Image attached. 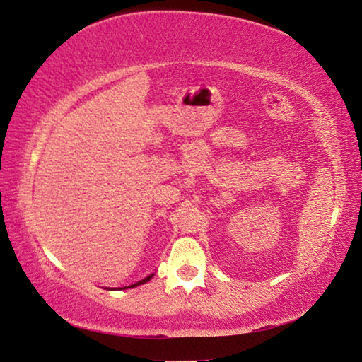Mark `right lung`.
I'll return each instance as SVG.
<instances>
[{
  "mask_svg": "<svg viewBox=\"0 0 362 362\" xmlns=\"http://www.w3.org/2000/svg\"><path fill=\"white\" fill-rule=\"evenodd\" d=\"M153 278V274H150V276H146V278H144V279H140V281H137L136 284H132V286H127V287H136V286H139V284H144V283H146V281H150ZM127 287H124V289H127Z\"/></svg>",
  "mask_w": 362,
  "mask_h": 362,
  "instance_id": "add662e5",
  "label": "right lung"
}]
</instances>
